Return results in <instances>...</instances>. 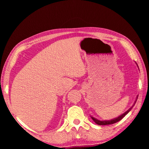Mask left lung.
I'll return each mask as SVG.
<instances>
[{"label":"left lung","instance_id":"1","mask_svg":"<svg viewBox=\"0 0 149 149\" xmlns=\"http://www.w3.org/2000/svg\"><path fill=\"white\" fill-rule=\"evenodd\" d=\"M138 66V65H137ZM137 98H138V96L137 97V99H136V100L135 101V102H134V104H133V105L132 106V107H131L130 109H128L127 111H126L125 112H124L123 113V114H122V115H120V116H118V118H114V119H112V120H104V121H100V120H97V119H96V118H95L94 117H92L91 116V118H92V120L94 121V122L97 123V124H98V125H110V124H113V123H116V122H119V121H120L122 119V118L125 116L127 114H128V112H130V111L132 109V108L133 107V106L135 105V102H136V101H137Z\"/></svg>","mask_w":149,"mask_h":149}]
</instances>
